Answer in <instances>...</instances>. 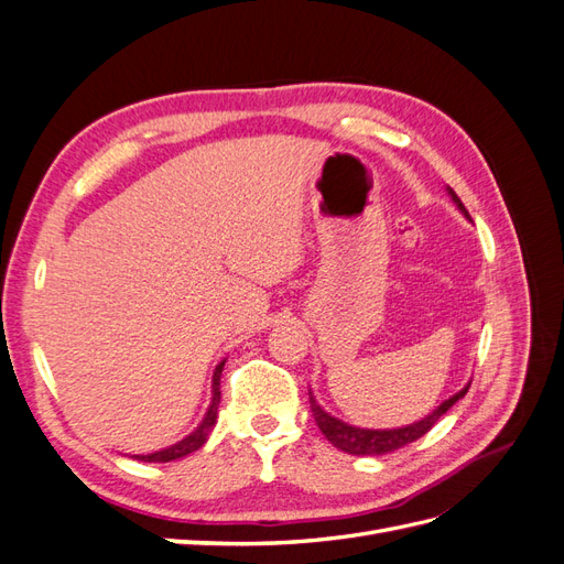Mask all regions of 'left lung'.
Here are the masks:
<instances>
[{"instance_id": "obj_1", "label": "left lung", "mask_w": 564, "mask_h": 564, "mask_svg": "<svg viewBox=\"0 0 564 564\" xmlns=\"http://www.w3.org/2000/svg\"><path fill=\"white\" fill-rule=\"evenodd\" d=\"M449 195H452L456 207L460 209V214L468 216V212H466V207H464V202L458 199V195L452 191V187H449ZM468 218H470V216H468ZM468 388H470V386H466L464 390H458L456 395H452L449 400L442 402V404L435 409V412L429 414L425 419H421V421H416V423H412V425H404V429H392V431L355 429V425H348V423H344V421H338V419H334V416H329L327 412H324V409L315 402L313 392H311V409H313V416H315V421H317V425H319L322 435L327 437L336 449L346 452V454H355V456H377V454L395 452V449L409 445V442H414V440H419L421 435L429 433V431L433 429V425L437 423V419H440L442 414H447L449 406L456 404L460 398L466 395Z\"/></svg>"}]
</instances>
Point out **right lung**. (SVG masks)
Returning <instances> with one entry per match:
<instances>
[{
  "label": "right lung",
  "mask_w": 564,
  "mask_h": 564,
  "mask_svg": "<svg viewBox=\"0 0 564 564\" xmlns=\"http://www.w3.org/2000/svg\"><path fill=\"white\" fill-rule=\"evenodd\" d=\"M224 365L220 362L214 371V398H212V404L207 409V414H204L202 423L197 425V431H193L187 437H183L181 442H176V445L166 447V449H160V452H152V454H135L133 458L139 460H145V464H166V460H176V458H183L187 454L197 452L204 442H207L209 433L214 431V423H216V416H218V402H220V371H224Z\"/></svg>",
  "instance_id": "1"
}]
</instances>
